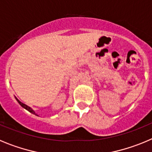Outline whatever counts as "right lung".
I'll use <instances>...</instances> for the list:
<instances>
[{
  "mask_svg": "<svg viewBox=\"0 0 152 152\" xmlns=\"http://www.w3.org/2000/svg\"><path fill=\"white\" fill-rule=\"evenodd\" d=\"M15 98H16V100H17V102H18V103H20V105L21 107H23L24 109H26V110H28V111H29V112H30L31 113H33V114H34V115H36V116H38V115H37V114H36V113H35V111L33 110V109H32V108H30V107H28L27 105H26V104H24V103H23L22 102H20V100H19L18 99H17V97H15Z\"/></svg>",
  "mask_w": 152,
  "mask_h": 152,
  "instance_id": "right-lung-1",
  "label": "right lung"
}]
</instances>
